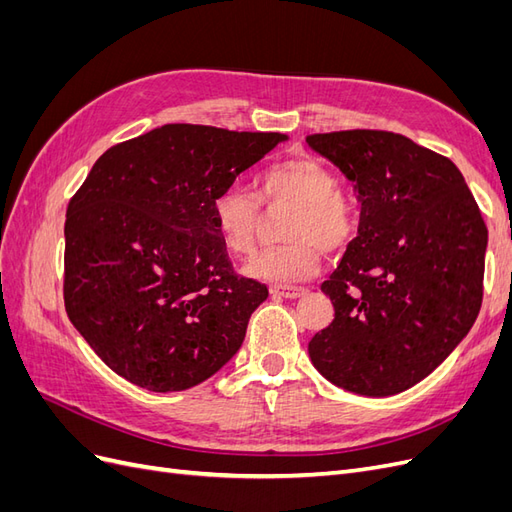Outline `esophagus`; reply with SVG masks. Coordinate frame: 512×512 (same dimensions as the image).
<instances>
[{
  "mask_svg": "<svg viewBox=\"0 0 512 512\" xmlns=\"http://www.w3.org/2000/svg\"><path fill=\"white\" fill-rule=\"evenodd\" d=\"M273 297H284V299H299L307 294V288L303 286H288V284H275L271 286Z\"/></svg>",
  "mask_w": 512,
  "mask_h": 512,
  "instance_id": "1",
  "label": "esophagus"
}]
</instances>
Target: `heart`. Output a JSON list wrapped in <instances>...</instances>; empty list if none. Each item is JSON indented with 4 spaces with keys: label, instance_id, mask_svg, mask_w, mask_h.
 I'll return each instance as SVG.
<instances>
[{
    "label": "heart",
    "instance_id": "obj_1",
    "mask_svg": "<svg viewBox=\"0 0 512 512\" xmlns=\"http://www.w3.org/2000/svg\"><path fill=\"white\" fill-rule=\"evenodd\" d=\"M260 203L290 205L282 222L284 243L247 262L245 271L269 282H294L314 275L324 254L346 250L356 232L352 200L337 190L333 170L314 158H294L269 166L258 177L256 196L243 188L222 190L211 200V222L228 252L254 250Z\"/></svg>",
    "mask_w": 512,
    "mask_h": 512
}]
</instances>
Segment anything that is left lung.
<instances>
[{"instance_id":"obj_1","label":"left lung","mask_w":512,"mask_h":512,"mask_svg":"<svg viewBox=\"0 0 512 512\" xmlns=\"http://www.w3.org/2000/svg\"><path fill=\"white\" fill-rule=\"evenodd\" d=\"M307 145L354 183L359 235L320 288L335 309L309 342L320 374L386 397L427 378L483 303L487 226L459 168L384 130L312 134Z\"/></svg>"}]
</instances>
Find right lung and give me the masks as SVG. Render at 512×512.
I'll return each mask as SVG.
<instances>
[{
    "mask_svg": "<svg viewBox=\"0 0 512 512\" xmlns=\"http://www.w3.org/2000/svg\"><path fill=\"white\" fill-rule=\"evenodd\" d=\"M282 141L166 123L106 149L89 170L66 213L64 303L115 374L185 391L241 348L269 290L232 271L211 200Z\"/></svg>",
    "mask_w": 512,
    "mask_h": 512,
    "instance_id": "1",
    "label": "right lung"
}]
</instances>
